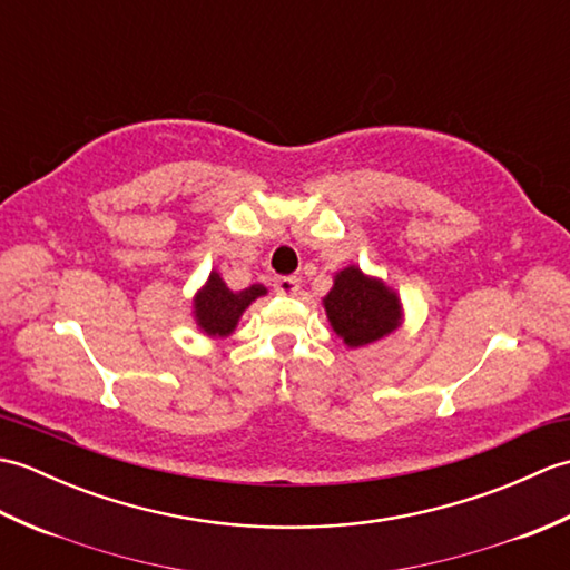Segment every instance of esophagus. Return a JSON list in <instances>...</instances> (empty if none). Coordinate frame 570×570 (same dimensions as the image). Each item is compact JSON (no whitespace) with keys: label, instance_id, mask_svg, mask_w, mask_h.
<instances>
[{"label":"esophagus","instance_id":"esophagus-1","mask_svg":"<svg viewBox=\"0 0 570 570\" xmlns=\"http://www.w3.org/2000/svg\"><path fill=\"white\" fill-rule=\"evenodd\" d=\"M274 292L282 296H294L298 292V278L296 276H278L274 282Z\"/></svg>","mask_w":570,"mask_h":570}]
</instances>
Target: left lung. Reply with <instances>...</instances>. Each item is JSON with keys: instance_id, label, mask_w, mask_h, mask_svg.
Segmentation results:
<instances>
[{"instance_id": "1", "label": "left lung", "mask_w": 570, "mask_h": 570, "mask_svg": "<svg viewBox=\"0 0 570 570\" xmlns=\"http://www.w3.org/2000/svg\"><path fill=\"white\" fill-rule=\"evenodd\" d=\"M323 304L333 331L350 347L380 341L390 335L402 318L396 294L377 278H367L355 266H347L335 276V286L323 298Z\"/></svg>"}]
</instances>
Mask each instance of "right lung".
I'll use <instances>...</instances> for the list:
<instances>
[{"label":"right lung","instance_id":"add662e5","mask_svg":"<svg viewBox=\"0 0 570 570\" xmlns=\"http://www.w3.org/2000/svg\"><path fill=\"white\" fill-rule=\"evenodd\" d=\"M266 288L262 284H254L245 292H229L220 274H210L208 286L203 288L196 298V316L198 325L210 335H227L235 331L237 318L242 316L254 298L264 296Z\"/></svg>","mask_w":570,"mask_h":570}]
</instances>
